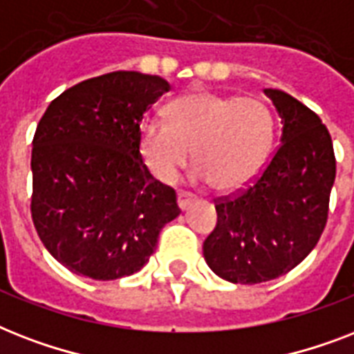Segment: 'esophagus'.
<instances>
[{
  "label": "esophagus",
  "instance_id": "1",
  "mask_svg": "<svg viewBox=\"0 0 354 354\" xmlns=\"http://www.w3.org/2000/svg\"><path fill=\"white\" fill-rule=\"evenodd\" d=\"M193 202L194 196L191 193H185V191H180V193H178V205H180V209H187Z\"/></svg>",
  "mask_w": 354,
  "mask_h": 354
}]
</instances>
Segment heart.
<instances>
[{
	"label": "heart",
	"mask_w": 354,
	"mask_h": 354,
	"mask_svg": "<svg viewBox=\"0 0 354 354\" xmlns=\"http://www.w3.org/2000/svg\"><path fill=\"white\" fill-rule=\"evenodd\" d=\"M167 115L139 124L145 165L165 183L176 180L193 149L196 180L236 191L255 178L274 138V115L257 97L194 91L172 101Z\"/></svg>",
	"instance_id": "1"
}]
</instances>
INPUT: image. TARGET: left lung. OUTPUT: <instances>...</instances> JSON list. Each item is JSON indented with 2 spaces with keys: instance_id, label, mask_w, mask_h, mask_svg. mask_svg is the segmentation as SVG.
<instances>
[{
  "instance_id": "1",
  "label": "left lung",
  "mask_w": 354,
  "mask_h": 354,
  "mask_svg": "<svg viewBox=\"0 0 354 354\" xmlns=\"http://www.w3.org/2000/svg\"><path fill=\"white\" fill-rule=\"evenodd\" d=\"M279 112L281 145L246 189L215 198L216 226L204 257L218 277L255 285L290 272L313 252L329 216L336 176L322 119L281 90H264Z\"/></svg>"
}]
</instances>
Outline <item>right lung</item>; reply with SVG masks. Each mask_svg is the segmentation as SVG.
<instances>
[{"instance_id": "1", "label": "right lung", "mask_w": 354, "mask_h": 354, "mask_svg": "<svg viewBox=\"0 0 354 354\" xmlns=\"http://www.w3.org/2000/svg\"><path fill=\"white\" fill-rule=\"evenodd\" d=\"M171 90L138 71L82 80L51 101L32 138L30 215L47 252L77 275L113 281L145 266L176 191L152 178L139 124Z\"/></svg>"}]
</instances>
